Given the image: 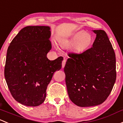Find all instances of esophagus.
I'll return each instance as SVG.
<instances>
[{
  "mask_svg": "<svg viewBox=\"0 0 123 123\" xmlns=\"http://www.w3.org/2000/svg\"><path fill=\"white\" fill-rule=\"evenodd\" d=\"M66 62H67V60H66V59H64V60L62 61V68H64V67H65Z\"/></svg>",
  "mask_w": 123,
  "mask_h": 123,
  "instance_id": "34e87169",
  "label": "esophagus"
}]
</instances>
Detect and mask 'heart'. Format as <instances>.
<instances>
[{"label": "heart", "mask_w": 123, "mask_h": 123, "mask_svg": "<svg viewBox=\"0 0 123 123\" xmlns=\"http://www.w3.org/2000/svg\"><path fill=\"white\" fill-rule=\"evenodd\" d=\"M92 42V37L84 31H80L75 33L69 40H64L62 42L64 46H69L74 44V48L76 52H80L86 50Z\"/></svg>", "instance_id": "b5f03b06"}]
</instances>
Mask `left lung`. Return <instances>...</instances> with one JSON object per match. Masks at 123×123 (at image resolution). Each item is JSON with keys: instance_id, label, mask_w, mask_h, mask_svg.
I'll list each match as a JSON object with an SVG mask.
<instances>
[{"instance_id": "left-lung-1", "label": "left lung", "mask_w": 123, "mask_h": 123, "mask_svg": "<svg viewBox=\"0 0 123 123\" xmlns=\"http://www.w3.org/2000/svg\"><path fill=\"white\" fill-rule=\"evenodd\" d=\"M94 32L92 47L80 54L68 53L64 67L69 97L80 107L102 104L116 80V55L108 36L103 30Z\"/></svg>"}]
</instances>
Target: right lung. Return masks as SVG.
I'll return each instance as SVG.
<instances>
[{
    "instance_id": "add662e5",
    "label": "right lung",
    "mask_w": 123,
    "mask_h": 123,
    "mask_svg": "<svg viewBox=\"0 0 123 123\" xmlns=\"http://www.w3.org/2000/svg\"><path fill=\"white\" fill-rule=\"evenodd\" d=\"M49 26H29L19 31L7 51L5 77L14 99L26 106L43 103L54 73L61 68L62 56L50 61Z\"/></svg>"
}]
</instances>
